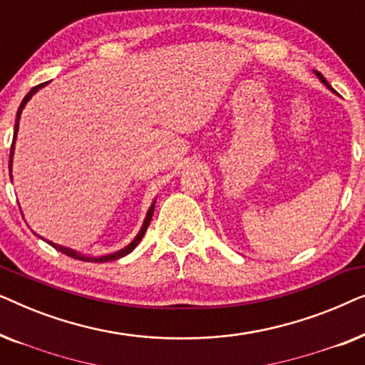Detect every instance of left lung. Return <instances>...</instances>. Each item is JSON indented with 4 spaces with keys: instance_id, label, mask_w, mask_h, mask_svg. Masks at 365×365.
I'll use <instances>...</instances> for the list:
<instances>
[{
    "instance_id": "1",
    "label": "left lung",
    "mask_w": 365,
    "mask_h": 365,
    "mask_svg": "<svg viewBox=\"0 0 365 365\" xmlns=\"http://www.w3.org/2000/svg\"><path fill=\"white\" fill-rule=\"evenodd\" d=\"M314 74H316V76H317V78H319V81H321V83H322V84H324V86H326V88H327V89H331V91H334V89H332V88H331V86H329V83H327V81H326V78H324V76H322V74H321V73H319V71H314Z\"/></svg>"
}]
</instances>
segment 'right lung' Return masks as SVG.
<instances>
[{
	"label": "right lung",
	"instance_id": "1",
	"mask_svg": "<svg viewBox=\"0 0 365 365\" xmlns=\"http://www.w3.org/2000/svg\"><path fill=\"white\" fill-rule=\"evenodd\" d=\"M46 84H48V83H44V84H39V86H34V88L31 89V91H29V93L26 94V96H24V99H23L21 104H19V108H18V113H16V121H14L13 144H11V151H9V178H11V179H13L11 168H13V156H14V143H16V138H18V129H19V119H21V113H23L24 106H26V104H28L29 99H31V98L34 96V94H36V93L39 91V89L46 86ZM154 204H156V199H154L151 206H149L148 212H146V217H144V221H143V226H141V229H139V232L136 234V237H134L133 241L129 242L126 247L119 249V251H116V252H111V254H104V256H98V257L86 256V254H81V252H79V251H74V249H71V247H66V246H61V244H56V242H53V241H48V239H44V237H41V236H38L36 232H34V234H36V236H38L39 239H43L44 242H48L49 246H53L54 249H58L59 252L66 254V256H69V257L79 259V261H88V262H109V261H116V259H121V257H124V256H128L129 252H133L134 249H136L138 244L141 242V239H143V236H144V232H146V229H148V226H149V222H151V219H153V212H154ZM21 214H23V212H21Z\"/></svg>",
	"mask_w": 365,
	"mask_h": 365
}]
</instances>
